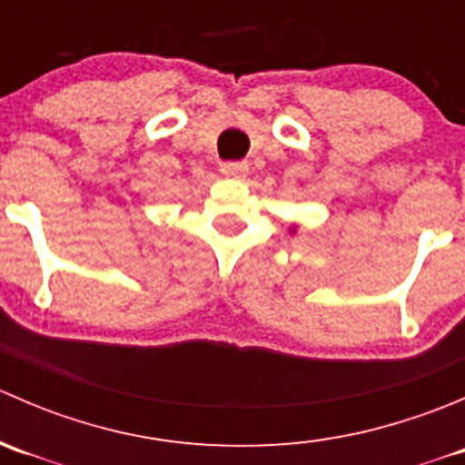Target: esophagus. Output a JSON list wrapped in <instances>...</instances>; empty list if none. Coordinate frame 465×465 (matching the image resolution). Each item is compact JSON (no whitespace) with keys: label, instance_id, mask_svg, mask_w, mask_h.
I'll return each instance as SVG.
<instances>
[{"label":"esophagus","instance_id":"obj_1","mask_svg":"<svg viewBox=\"0 0 465 465\" xmlns=\"http://www.w3.org/2000/svg\"><path fill=\"white\" fill-rule=\"evenodd\" d=\"M247 171H250L247 162H224V163H220V173H223V175H227V177H236V180L245 177Z\"/></svg>","mask_w":465,"mask_h":465}]
</instances>
